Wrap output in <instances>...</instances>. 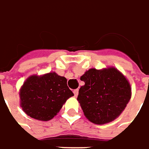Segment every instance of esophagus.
Returning a JSON list of instances; mask_svg holds the SVG:
<instances>
[{"instance_id":"esophagus-1","label":"esophagus","mask_w":149,"mask_h":149,"mask_svg":"<svg viewBox=\"0 0 149 149\" xmlns=\"http://www.w3.org/2000/svg\"><path fill=\"white\" fill-rule=\"evenodd\" d=\"M74 96H78V95H79V89H75L74 90Z\"/></svg>"}]
</instances>
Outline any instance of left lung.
Wrapping results in <instances>:
<instances>
[{
    "instance_id": "left-lung-1",
    "label": "left lung",
    "mask_w": 149,
    "mask_h": 149,
    "mask_svg": "<svg viewBox=\"0 0 149 149\" xmlns=\"http://www.w3.org/2000/svg\"><path fill=\"white\" fill-rule=\"evenodd\" d=\"M80 79L85 84L79 88L77 100L84 116L91 123L105 124L120 116L132 96L127 78L114 66L86 70Z\"/></svg>"
}]
</instances>
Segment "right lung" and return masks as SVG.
Listing matches in <instances>:
<instances>
[{"label":"right lung","instance_id":"right-lung-1","mask_svg":"<svg viewBox=\"0 0 149 149\" xmlns=\"http://www.w3.org/2000/svg\"><path fill=\"white\" fill-rule=\"evenodd\" d=\"M65 77L55 72L28 77L20 89V106L27 116L49 121L59 112L63 104L74 95Z\"/></svg>","mask_w":149,"mask_h":149}]
</instances>
